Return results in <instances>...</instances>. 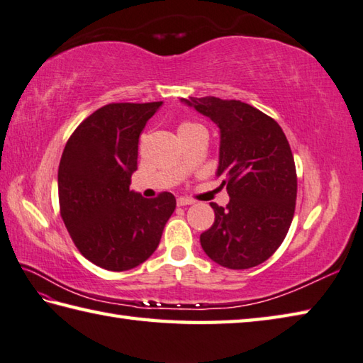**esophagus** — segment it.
Here are the masks:
<instances>
[{"mask_svg": "<svg viewBox=\"0 0 363 363\" xmlns=\"http://www.w3.org/2000/svg\"><path fill=\"white\" fill-rule=\"evenodd\" d=\"M194 201L191 200H187V198H177V206H189Z\"/></svg>", "mask_w": 363, "mask_h": 363, "instance_id": "1", "label": "esophagus"}]
</instances>
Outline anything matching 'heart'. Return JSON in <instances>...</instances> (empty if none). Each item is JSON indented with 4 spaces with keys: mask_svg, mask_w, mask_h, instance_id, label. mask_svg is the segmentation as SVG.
Wrapping results in <instances>:
<instances>
[{
    "mask_svg": "<svg viewBox=\"0 0 363 363\" xmlns=\"http://www.w3.org/2000/svg\"><path fill=\"white\" fill-rule=\"evenodd\" d=\"M194 125H196V124H191V123H182V124L179 125V130H182V129H189V127H194Z\"/></svg>",
    "mask_w": 363,
    "mask_h": 363,
    "instance_id": "obj_1",
    "label": "heart"
}]
</instances>
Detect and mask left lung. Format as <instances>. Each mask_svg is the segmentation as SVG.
I'll list each match as a JSON object with an SVG mask.
<instances>
[{
    "mask_svg": "<svg viewBox=\"0 0 363 363\" xmlns=\"http://www.w3.org/2000/svg\"><path fill=\"white\" fill-rule=\"evenodd\" d=\"M220 130L217 177L226 186V208L211 203L214 225L200 236L204 253L228 269L255 267L271 258L293 222L297 176L281 127L240 101L181 99Z\"/></svg>",
    "mask_w": 363,
    "mask_h": 363,
    "instance_id": "obj_1",
    "label": "left lung"
}]
</instances>
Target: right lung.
<instances>
[{
	"label": "right lung",
	"mask_w": 363,
	"mask_h": 363,
	"mask_svg": "<svg viewBox=\"0 0 363 363\" xmlns=\"http://www.w3.org/2000/svg\"><path fill=\"white\" fill-rule=\"evenodd\" d=\"M160 106L105 105L77 127L61 155L62 222L83 257L106 271L123 272L145 262L176 209L168 191L146 200L129 189L140 133Z\"/></svg>",
	"instance_id": "right-lung-1"
}]
</instances>
